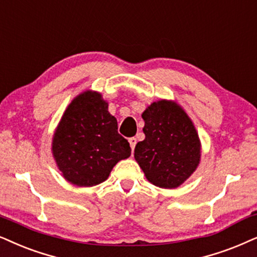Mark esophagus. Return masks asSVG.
<instances>
[{"label": "esophagus", "mask_w": 257, "mask_h": 257, "mask_svg": "<svg viewBox=\"0 0 257 257\" xmlns=\"http://www.w3.org/2000/svg\"><path fill=\"white\" fill-rule=\"evenodd\" d=\"M128 143H130V146H131V149H132V151H133V150H135V148H136L137 139L135 138V137H132V138L128 139Z\"/></svg>", "instance_id": "obj_1"}]
</instances>
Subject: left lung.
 <instances>
[{
	"mask_svg": "<svg viewBox=\"0 0 257 257\" xmlns=\"http://www.w3.org/2000/svg\"><path fill=\"white\" fill-rule=\"evenodd\" d=\"M145 139L135 149L150 183L175 189L194 173L201 159V142L191 119L175 101L159 100L143 112Z\"/></svg>",
	"mask_w": 257,
	"mask_h": 257,
	"instance_id": "8db88e82",
	"label": "left lung"
}]
</instances>
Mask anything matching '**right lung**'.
<instances>
[{
    "label": "right lung",
    "instance_id": "right-lung-1",
    "mask_svg": "<svg viewBox=\"0 0 257 257\" xmlns=\"http://www.w3.org/2000/svg\"><path fill=\"white\" fill-rule=\"evenodd\" d=\"M52 151L63 177L78 186L100 184L116 163L131 156L108 104L92 91L79 94L66 108L53 137Z\"/></svg>",
    "mask_w": 257,
    "mask_h": 257
}]
</instances>
